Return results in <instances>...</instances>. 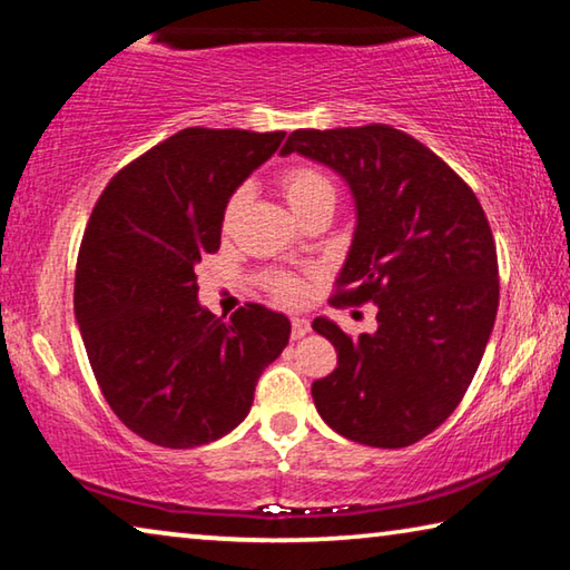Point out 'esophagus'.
<instances>
[{
	"instance_id": "esophagus-1",
	"label": "esophagus",
	"mask_w": 570,
	"mask_h": 570,
	"mask_svg": "<svg viewBox=\"0 0 570 570\" xmlns=\"http://www.w3.org/2000/svg\"><path fill=\"white\" fill-rule=\"evenodd\" d=\"M309 330H312V324L306 320H299V317L292 320V337L294 340H302L304 334H309Z\"/></svg>"
}]
</instances>
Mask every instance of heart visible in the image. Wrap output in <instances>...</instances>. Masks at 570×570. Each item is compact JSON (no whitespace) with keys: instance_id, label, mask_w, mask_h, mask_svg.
I'll return each instance as SVG.
<instances>
[{"instance_id":"1","label":"heart","mask_w":570,"mask_h":570,"mask_svg":"<svg viewBox=\"0 0 570 570\" xmlns=\"http://www.w3.org/2000/svg\"><path fill=\"white\" fill-rule=\"evenodd\" d=\"M278 187H282L286 203L292 205V210L296 215L309 210V207L317 203H334V183L320 167H312V165L284 167L278 171ZM246 195H248L246 187L233 189V195L228 197V203H225V210H223L225 228H230V225L236 223L240 207L246 203ZM266 286L268 292L284 304L302 302L306 294L304 278L296 274H288V271H274V274H268Z\"/></svg>"}]
</instances>
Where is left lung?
<instances>
[{"mask_svg":"<svg viewBox=\"0 0 570 570\" xmlns=\"http://www.w3.org/2000/svg\"><path fill=\"white\" fill-rule=\"evenodd\" d=\"M332 167L355 197L357 225L330 304H377V330L312 327L337 367L312 383L330 429L377 449L411 446L444 423L490 340L500 271L480 200L444 159L387 124L299 129L282 155Z\"/></svg>","mask_w":570,"mask_h":570,"instance_id":"8db88e82","label":"left lung"}]
</instances>
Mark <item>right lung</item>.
Wrapping results in <instances>:
<instances>
[{"label":"right lung","instance_id":"obj_1","mask_svg":"<svg viewBox=\"0 0 570 570\" xmlns=\"http://www.w3.org/2000/svg\"><path fill=\"white\" fill-rule=\"evenodd\" d=\"M284 131L189 126L116 171L76 266V320L111 411L137 436L193 449L246 419L292 324L248 302L225 322L197 302L195 264L220 248L223 210Z\"/></svg>","mask_w":570,"mask_h":570}]
</instances>
